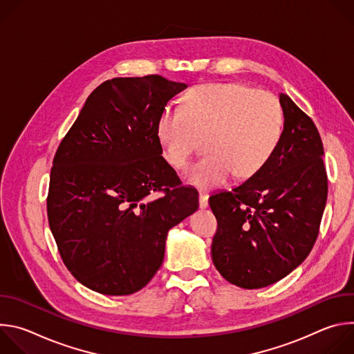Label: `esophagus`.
<instances>
[{
    "label": "esophagus",
    "mask_w": 354,
    "mask_h": 354,
    "mask_svg": "<svg viewBox=\"0 0 354 354\" xmlns=\"http://www.w3.org/2000/svg\"><path fill=\"white\" fill-rule=\"evenodd\" d=\"M198 206H200V209L209 207V194H207V192H200L198 193Z\"/></svg>",
    "instance_id": "1"
}]
</instances>
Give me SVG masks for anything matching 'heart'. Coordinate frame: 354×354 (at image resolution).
<instances>
[{
  "label": "heart",
  "instance_id": "b5f03b06",
  "mask_svg": "<svg viewBox=\"0 0 354 354\" xmlns=\"http://www.w3.org/2000/svg\"><path fill=\"white\" fill-rule=\"evenodd\" d=\"M283 130L279 99L239 82L197 85L179 108H165L157 123L162 156L175 169L187 164L205 138L207 154L185 174L200 189L223 185L232 175H258L276 154Z\"/></svg>",
  "mask_w": 354,
  "mask_h": 354
}]
</instances>
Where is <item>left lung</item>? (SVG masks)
I'll use <instances>...</instances> for the list:
<instances>
[{"label": "left lung", "mask_w": 354, "mask_h": 354, "mask_svg": "<svg viewBox=\"0 0 354 354\" xmlns=\"http://www.w3.org/2000/svg\"><path fill=\"white\" fill-rule=\"evenodd\" d=\"M281 142L269 164L230 192L210 196L217 218L216 269L242 288L270 286L298 268L317 241L328 197L324 145L313 119L280 93Z\"/></svg>", "instance_id": "left-lung-1"}]
</instances>
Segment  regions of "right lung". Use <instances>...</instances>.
<instances>
[{
    "label": "right lung",
    "instance_id": "obj_1",
    "mask_svg": "<svg viewBox=\"0 0 354 354\" xmlns=\"http://www.w3.org/2000/svg\"><path fill=\"white\" fill-rule=\"evenodd\" d=\"M186 86L156 74L105 81L56 151L48 225L66 268L96 292L127 295L148 284L168 231L198 207L157 134L168 100Z\"/></svg>",
    "mask_w": 354,
    "mask_h": 354
}]
</instances>
